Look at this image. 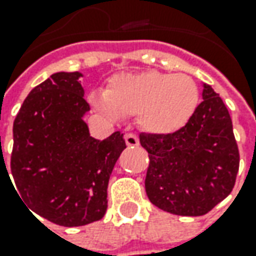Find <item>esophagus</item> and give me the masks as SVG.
Wrapping results in <instances>:
<instances>
[{
	"instance_id": "34e87169",
	"label": "esophagus",
	"mask_w": 256,
	"mask_h": 256,
	"mask_svg": "<svg viewBox=\"0 0 256 256\" xmlns=\"http://www.w3.org/2000/svg\"><path fill=\"white\" fill-rule=\"evenodd\" d=\"M124 140H126V144L128 147H136L138 146V137L136 134H133V133H128V134H124Z\"/></svg>"
}]
</instances>
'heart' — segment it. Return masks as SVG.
Listing matches in <instances>:
<instances>
[{
    "mask_svg": "<svg viewBox=\"0 0 256 256\" xmlns=\"http://www.w3.org/2000/svg\"><path fill=\"white\" fill-rule=\"evenodd\" d=\"M96 110L112 120L137 118V124L152 134H170L192 118L200 102L196 82L187 75L157 70L120 74L103 92L90 93Z\"/></svg>",
    "mask_w": 256,
    "mask_h": 256,
    "instance_id": "heart-1",
    "label": "heart"
}]
</instances>
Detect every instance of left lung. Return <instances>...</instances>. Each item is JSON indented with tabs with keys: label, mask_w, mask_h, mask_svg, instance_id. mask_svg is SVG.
Instances as JSON below:
<instances>
[{
	"label": "left lung",
	"mask_w": 256,
	"mask_h": 256,
	"mask_svg": "<svg viewBox=\"0 0 256 256\" xmlns=\"http://www.w3.org/2000/svg\"><path fill=\"white\" fill-rule=\"evenodd\" d=\"M202 88V102L184 128L170 134H140L150 160L147 197L176 216L207 214L230 196L240 168L228 109L210 84Z\"/></svg>",
	"instance_id": "8db88e82"
}]
</instances>
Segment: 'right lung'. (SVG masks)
<instances>
[{"instance_id":"right-lung-1","label":"right lung","mask_w":256,"mask_h":256,"mask_svg":"<svg viewBox=\"0 0 256 256\" xmlns=\"http://www.w3.org/2000/svg\"><path fill=\"white\" fill-rule=\"evenodd\" d=\"M80 78V72H56L34 88L12 128L16 196L28 210L64 226L103 218L109 178L126 148L120 132L104 140L90 136Z\"/></svg>"}]
</instances>
